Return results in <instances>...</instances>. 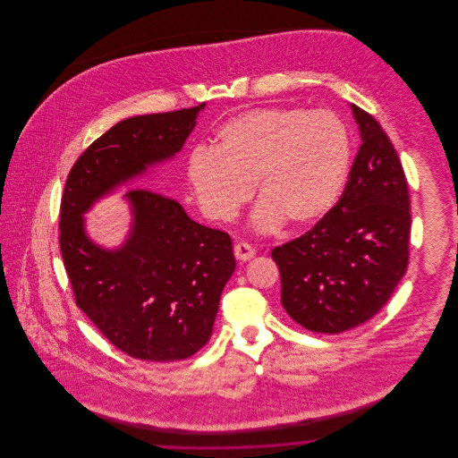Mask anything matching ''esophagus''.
Instances as JSON below:
<instances>
[{
  "mask_svg": "<svg viewBox=\"0 0 458 458\" xmlns=\"http://www.w3.org/2000/svg\"><path fill=\"white\" fill-rule=\"evenodd\" d=\"M234 256H236V259H240V261H250V259L256 256V249H254L252 245L242 242V243H236V245H234Z\"/></svg>",
  "mask_w": 458,
  "mask_h": 458,
  "instance_id": "obj_1",
  "label": "esophagus"
}]
</instances>
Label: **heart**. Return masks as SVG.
<instances>
[{
  "mask_svg": "<svg viewBox=\"0 0 458 458\" xmlns=\"http://www.w3.org/2000/svg\"><path fill=\"white\" fill-rule=\"evenodd\" d=\"M349 165V133L335 113L261 107L227 120L216 148H194L187 176L199 208L213 220L234 218L258 183L256 225L275 231L285 220L303 227L323 218Z\"/></svg>",
  "mask_w": 458,
  "mask_h": 458,
  "instance_id": "b5f03b06",
  "label": "heart"
}]
</instances>
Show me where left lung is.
Instances as JSON below:
<instances>
[{"label":"left lung","instance_id":"1","mask_svg":"<svg viewBox=\"0 0 458 458\" xmlns=\"http://www.w3.org/2000/svg\"><path fill=\"white\" fill-rule=\"evenodd\" d=\"M361 146L338 202L305 234L271 250L282 305L303 327L342 333L372 319L409 264V187L386 131L351 106Z\"/></svg>","mask_w":458,"mask_h":458}]
</instances>
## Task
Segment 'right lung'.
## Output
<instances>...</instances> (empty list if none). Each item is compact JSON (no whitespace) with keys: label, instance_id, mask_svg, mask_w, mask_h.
Masks as SVG:
<instances>
[{"label":"right lung","instance_id":"1","mask_svg":"<svg viewBox=\"0 0 458 458\" xmlns=\"http://www.w3.org/2000/svg\"><path fill=\"white\" fill-rule=\"evenodd\" d=\"M202 107L116 123L84 149L66 178L60 249L75 305L137 360L176 361L204 347L236 267L231 236L197 224L178 200L149 189L129 191L133 231L116 252L86 238L81 215L146 165L178 153Z\"/></svg>","mask_w":458,"mask_h":458}]
</instances>
